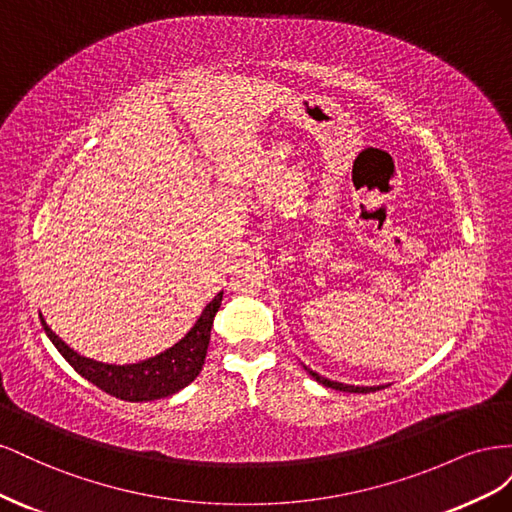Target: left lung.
Segmentation results:
<instances>
[{
	"label": "left lung",
	"mask_w": 512,
	"mask_h": 512,
	"mask_svg": "<svg viewBox=\"0 0 512 512\" xmlns=\"http://www.w3.org/2000/svg\"><path fill=\"white\" fill-rule=\"evenodd\" d=\"M305 367V365H303ZM305 371L309 376H312L316 382L329 386V389H335V391H346V393H369V391H380L382 386H354V384H344V382H333L329 378H322L320 374H316V371H312L309 367H305Z\"/></svg>",
	"instance_id": "left-lung-1"
}]
</instances>
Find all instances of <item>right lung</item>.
Listing matches in <instances>:
<instances>
[{"label": "right lung", "instance_id": "right-lung-1", "mask_svg": "<svg viewBox=\"0 0 512 512\" xmlns=\"http://www.w3.org/2000/svg\"><path fill=\"white\" fill-rule=\"evenodd\" d=\"M222 294L224 292H218V297L207 303L194 327L185 333V337L179 339L173 348L132 365H108L87 359V356L74 352L64 339H59L51 331L49 324L44 322L42 314L40 320L44 333L49 335L59 354L64 356L85 380L96 384L104 393L123 401H153L175 395L200 374L209 348L213 318L222 305Z\"/></svg>", "mask_w": 512, "mask_h": 512}]
</instances>
